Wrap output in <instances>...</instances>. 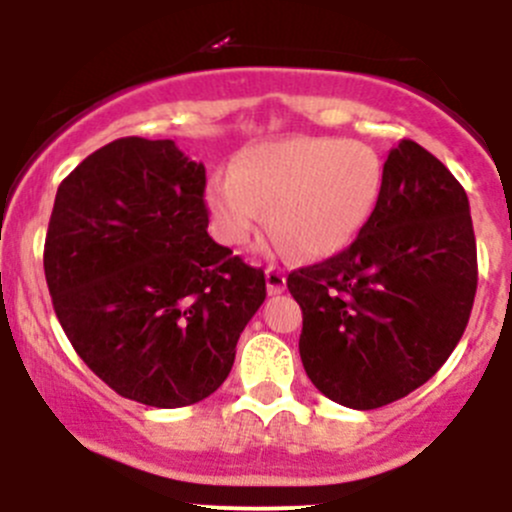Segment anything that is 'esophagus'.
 Masks as SVG:
<instances>
[{
    "mask_svg": "<svg viewBox=\"0 0 512 512\" xmlns=\"http://www.w3.org/2000/svg\"><path fill=\"white\" fill-rule=\"evenodd\" d=\"M265 280H267V294H282L287 287V277L280 267H267L265 270Z\"/></svg>",
    "mask_w": 512,
    "mask_h": 512,
    "instance_id": "esophagus-1",
    "label": "esophagus"
}]
</instances>
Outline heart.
I'll return each mask as SVG.
<instances>
[{
  "label": "heart",
  "mask_w": 512,
  "mask_h": 512,
  "mask_svg": "<svg viewBox=\"0 0 512 512\" xmlns=\"http://www.w3.org/2000/svg\"><path fill=\"white\" fill-rule=\"evenodd\" d=\"M379 153L344 138H285L252 146L230 173L208 185L213 230L225 245H245L267 218L277 240L299 257H329L364 230L379 205Z\"/></svg>",
  "instance_id": "heart-1"
}]
</instances>
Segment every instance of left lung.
<instances>
[{
	"label": "left lung",
	"instance_id": "obj_1",
	"mask_svg": "<svg viewBox=\"0 0 512 512\" xmlns=\"http://www.w3.org/2000/svg\"><path fill=\"white\" fill-rule=\"evenodd\" d=\"M478 285L463 185L414 141L391 148L359 237L287 289L302 307L299 356L327 399L369 411L426 384L466 332Z\"/></svg>",
	"mask_w": 512,
	"mask_h": 512
}]
</instances>
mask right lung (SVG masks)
Segmentation results:
<instances>
[{
  "label": "right lung",
  "mask_w": 512,
  "mask_h": 512,
  "mask_svg": "<svg viewBox=\"0 0 512 512\" xmlns=\"http://www.w3.org/2000/svg\"><path fill=\"white\" fill-rule=\"evenodd\" d=\"M205 165L173 141L118 138L56 190L44 245L54 312L84 364L156 409L208 399L260 304L265 272L208 235Z\"/></svg>",
  "instance_id": "1"
}]
</instances>
